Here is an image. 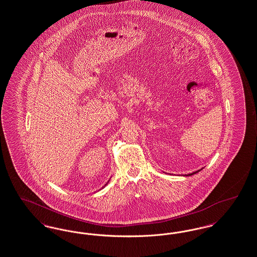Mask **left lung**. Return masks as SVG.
<instances>
[{"instance_id": "8db88e82", "label": "left lung", "mask_w": 257, "mask_h": 257, "mask_svg": "<svg viewBox=\"0 0 257 257\" xmlns=\"http://www.w3.org/2000/svg\"><path fill=\"white\" fill-rule=\"evenodd\" d=\"M199 171H201V169H200V170H198V171H195V172H193V173H190V174L185 175V176H191V175L196 174V173H198Z\"/></svg>"}]
</instances>
